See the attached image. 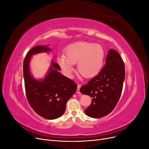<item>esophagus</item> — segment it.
<instances>
[{
    "label": "esophagus",
    "mask_w": 149,
    "mask_h": 149,
    "mask_svg": "<svg viewBox=\"0 0 149 149\" xmlns=\"http://www.w3.org/2000/svg\"><path fill=\"white\" fill-rule=\"evenodd\" d=\"M80 88H81V84H78V88H77V90H76V93H77V94H80L81 93L80 91H79Z\"/></svg>",
    "instance_id": "1"
}]
</instances>
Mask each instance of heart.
<instances>
[{
	"instance_id": "1",
	"label": "heart",
	"mask_w": 149,
	"mask_h": 149,
	"mask_svg": "<svg viewBox=\"0 0 149 149\" xmlns=\"http://www.w3.org/2000/svg\"><path fill=\"white\" fill-rule=\"evenodd\" d=\"M65 55L58 56V63L63 71L70 76L74 71V64L81 75L93 78L101 71L104 62L105 52L100 45L80 42L71 44L65 49Z\"/></svg>"
}]
</instances>
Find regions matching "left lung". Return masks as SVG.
Listing matches in <instances>:
<instances>
[{"label": "left lung", "mask_w": 149, "mask_h": 149, "mask_svg": "<svg viewBox=\"0 0 149 149\" xmlns=\"http://www.w3.org/2000/svg\"><path fill=\"white\" fill-rule=\"evenodd\" d=\"M124 79V61L118 52L110 49L101 71L80 88L81 93L93 98L86 114L100 118L111 112L121 96Z\"/></svg>", "instance_id": "8db88e82"}]
</instances>
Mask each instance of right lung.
<instances>
[{
  "label": "right lung",
  "instance_id": "obj_1",
  "mask_svg": "<svg viewBox=\"0 0 149 149\" xmlns=\"http://www.w3.org/2000/svg\"><path fill=\"white\" fill-rule=\"evenodd\" d=\"M51 50L48 45L33 47L26 55L23 65L27 100L36 113L47 119H55L63 114L68 100L77 89V84L61 74L60 66L53 61L44 79L37 80L31 75L30 61L31 56Z\"/></svg>",
  "mask_w": 149,
  "mask_h": 149
}]
</instances>
